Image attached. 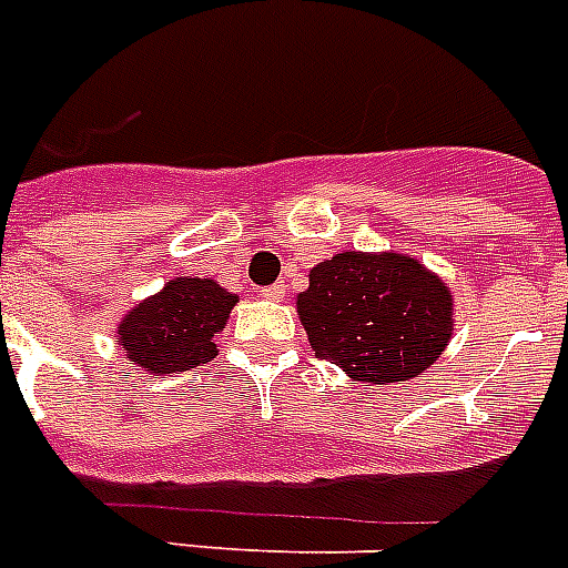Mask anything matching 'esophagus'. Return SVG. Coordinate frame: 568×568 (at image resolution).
I'll use <instances>...</instances> for the list:
<instances>
[{
	"mask_svg": "<svg viewBox=\"0 0 568 568\" xmlns=\"http://www.w3.org/2000/svg\"><path fill=\"white\" fill-rule=\"evenodd\" d=\"M261 295H264V298H270V302H278V298H284V284H273V287H264V290H261Z\"/></svg>",
	"mask_w": 568,
	"mask_h": 568,
	"instance_id": "34e87169",
	"label": "esophagus"
}]
</instances>
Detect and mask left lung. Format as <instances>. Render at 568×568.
<instances>
[{"label": "left lung", "mask_w": 568, "mask_h": 568, "mask_svg": "<svg viewBox=\"0 0 568 568\" xmlns=\"http://www.w3.org/2000/svg\"><path fill=\"white\" fill-rule=\"evenodd\" d=\"M298 318L318 358L356 382H405L450 338V293L419 261L338 252L310 270Z\"/></svg>", "instance_id": "1"}]
</instances>
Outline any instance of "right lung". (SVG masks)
<instances>
[{
	"label": "right lung",
	"instance_id": "1",
	"mask_svg": "<svg viewBox=\"0 0 568 568\" xmlns=\"http://www.w3.org/2000/svg\"><path fill=\"white\" fill-rule=\"evenodd\" d=\"M235 302L237 295L212 278H174L125 316L120 344L129 362L149 373L206 365L215 358V333L224 331Z\"/></svg>",
	"mask_w": 568,
	"mask_h": 568
}]
</instances>
